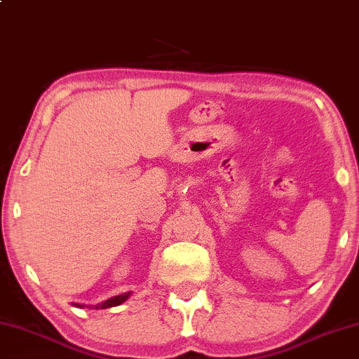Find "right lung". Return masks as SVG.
<instances>
[{"label": "right lung", "mask_w": 359, "mask_h": 359, "mask_svg": "<svg viewBox=\"0 0 359 359\" xmlns=\"http://www.w3.org/2000/svg\"><path fill=\"white\" fill-rule=\"evenodd\" d=\"M128 297H130V292H126V294L114 296V297L108 299V301H104V302H102V304L95 305V309H109V307H116V305H121L122 302H126ZM74 305H76V307H84V305H81V304H74Z\"/></svg>", "instance_id": "right-lung-1"}]
</instances>
